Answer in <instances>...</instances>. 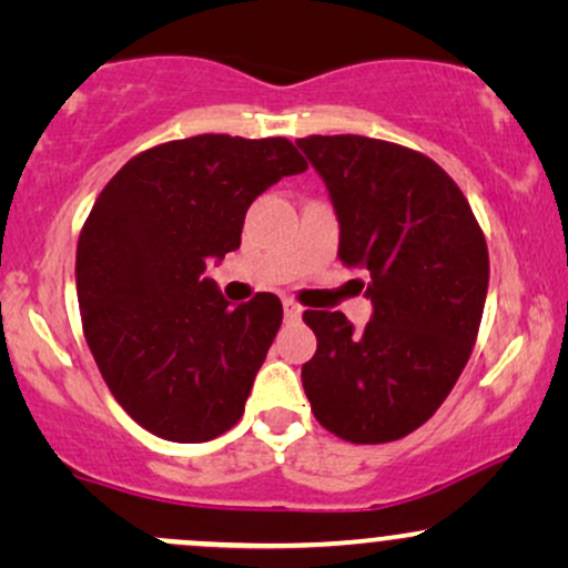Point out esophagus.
Returning <instances> with one entry per match:
<instances>
[{"instance_id":"esophagus-1","label":"esophagus","mask_w":568,"mask_h":568,"mask_svg":"<svg viewBox=\"0 0 568 568\" xmlns=\"http://www.w3.org/2000/svg\"><path fill=\"white\" fill-rule=\"evenodd\" d=\"M283 312H285V321H298L302 317V306H298L293 298H283Z\"/></svg>"}]
</instances>
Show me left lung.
I'll return each mask as SVG.
<instances>
[{
	"label": "left lung",
	"instance_id": "1",
	"mask_svg": "<svg viewBox=\"0 0 568 568\" xmlns=\"http://www.w3.org/2000/svg\"><path fill=\"white\" fill-rule=\"evenodd\" d=\"M334 200L338 258L363 272L366 328L306 310L317 352L302 366L315 419L349 443L422 427L470 361L488 291V247L470 202L438 162L366 135L296 141Z\"/></svg>",
	"mask_w": 568,
	"mask_h": 568
}]
</instances>
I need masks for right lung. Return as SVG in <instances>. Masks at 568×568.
Segmentation results:
<instances>
[{
    "instance_id": "right-lung-1",
    "label": "right lung",
    "mask_w": 568,
    "mask_h": 568,
    "mask_svg": "<svg viewBox=\"0 0 568 568\" xmlns=\"http://www.w3.org/2000/svg\"><path fill=\"white\" fill-rule=\"evenodd\" d=\"M304 171L288 139L205 133L135 154L98 194L77 243L84 342L158 438L205 443L243 416L283 304L256 293L232 306L202 272L240 247L258 194Z\"/></svg>"
}]
</instances>
